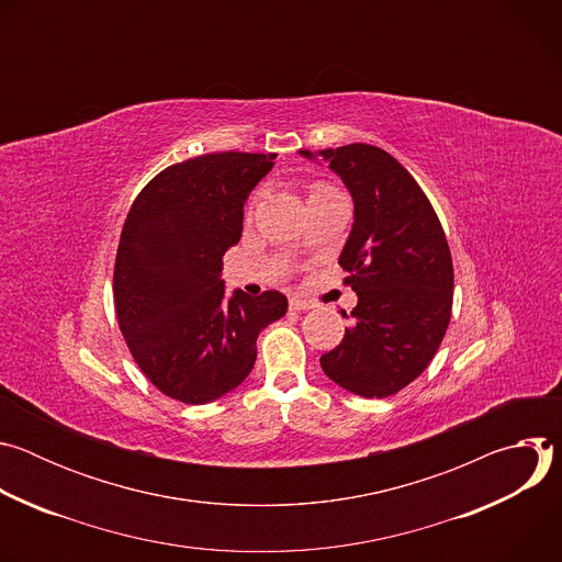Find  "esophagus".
Wrapping results in <instances>:
<instances>
[{
  "label": "esophagus",
  "mask_w": 562,
  "mask_h": 562,
  "mask_svg": "<svg viewBox=\"0 0 562 562\" xmlns=\"http://www.w3.org/2000/svg\"><path fill=\"white\" fill-rule=\"evenodd\" d=\"M289 306H291L293 311H308V308H313L315 304H313V302H308V300H304V297L293 295V297L289 300Z\"/></svg>",
  "instance_id": "34e87169"
}]
</instances>
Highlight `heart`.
<instances>
[{"label": "heart", "mask_w": 562, "mask_h": 562, "mask_svg": "<svg viewBox=\"0 0 562 562\" xmlns=\"http://www.w3.org/2000/svg\"><path fill=\"white\" fill-rule=\"evenodd\" d=\"M325 191H331V189H327V187H317L313 193H325Z\"/></svg>", "instance_id": "b5f03b06"}]
</instances>
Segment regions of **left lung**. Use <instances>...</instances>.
<instances>
[{
  "label": "left lung",
  "mask_w": 562,
  "mask_h": 562,
  "mask_svg": "<svg viewBox=\"0 0 562 562\" xmlns=\"http://www.w3.org/2000/svg\"><path fill=\"white\" fill-rule=\"evenodd\" d=\"M300 155L327 159L353 198L338 262L358 304L342 342L319 364L356 395H393L427 369L449 327L453 265L445 231L418 182L386 150L358 142Z\"/></svg>",
  "instance_id": "obj_1"
}]
</instances>
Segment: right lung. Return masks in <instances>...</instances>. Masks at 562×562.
Wrapping results in <instances>:
<instances>
[{"label":"right lung","mask_w":562,"mask_h":562,"mask_svg":"<svg viewBox=\"0 0 562 562\" xmlns=\"http://www.w3.org/2000/svg\"><path fill=\"white\" fill-rule=\"evenodd\" d=\"M276 153H206L157 173L135 198L115 258L120 331L165 395L206 405L243 382L265 327L286 313L280 291L226 295L222 256L239 243L245 202Z\"/></svg>","instance_id":"right-lung-1"}]
</instances>
